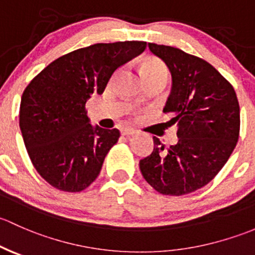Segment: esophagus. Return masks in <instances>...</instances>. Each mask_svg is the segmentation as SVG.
<instances>
[{
	"label": "esophagus",
	"mask_w": 255,
	"mask_h": 255,
	"mask_svg": "<svg viewBox=\"0 0 255 255\" xmlns=\"http://www.w3.org/2000/svg\"><path fill=\"white\" fill-rule=\"evenodd\" d=\"M120 131H122V133H123V135H125V136H131V135H135V133L137 132V131H136L135 128H127V127L120 128Z\"/></svg>",
	"instance_id": "1"
}]
</instances>
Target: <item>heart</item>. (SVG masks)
<instances>
[{
    "instance_id": "heart-1",
    "label": "heart",
    "mask_w": 255,
    "mask_h": 255,
    "mask_svg": "<svg viewBox=\"0 0 255 255\" xmlns=\"http://www.w3.org/2000/svg\"><path fill=\"white\" fill-rule=\"evenodd\" d=\"M167 67L164 66L163 62L154 57H149L145 60L142 64V75L143 78L149 77V76H159L164 75L167 76Z\"/></svg>"
}]
</instances>
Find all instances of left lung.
Listing matches in <instances>:
<instances>
[{"label":"left lung","instance_id":"1","mask_svg":"<svg viewBox=\"0 0 255 255\" xmlns=\"http://www.w3.org/2000/svg\"><path fill=\"white\" fill-rule=\"evenodd\" d=\"M148 48L172 75L163 113L173 115L168 123L177 125L178 142L164 149L153 136L140 170L158 193L185 195L211 182L230 158L240 136V104L232 85L205 60L173 46Z\"/></svg>","mask_w":255,"mask_h":255}]
</instances>
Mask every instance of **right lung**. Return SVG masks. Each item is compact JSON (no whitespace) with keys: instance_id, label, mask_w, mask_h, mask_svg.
<instances>
[{"instance_id":"add662e5","label":"right lung","mask_w":255,"mask_h":255,"mask_svg":"<svg viewBox=\"0 0 255 255\" xmlns=\"http://www.w3.org/2000/svg\"><path fill=\"white\" fill-rule=\"evenodd\" d=\"M145 49L146 41L77 49L52 61L24 89L19 128L31 163L50 185L76 193L98 177L120 132L89 124L86 102L103 93L113 73Z\"/></svg>"}]
</instances>
